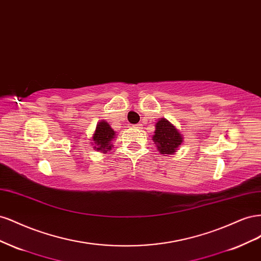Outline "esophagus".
<instances>
[{"mask_svg": "<svg viewBox=\"0 0 261 261\" xmlns=\"http://www.w3.org/2000/svg\"><path fill=\"white\" fill-rule=\"evenodd\" d=\"M133 127H134V128H137V129H139V128H141V124H136V125H134Z\"/></svg>", "mask_w": 261, "mask_h": 261, "instance_id": "1", "label": "esophagus"}]
</instances>
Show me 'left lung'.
Masks as SVG:
<instances>
[{
  "mask_svg": "<svg viewBox=\"0 0 261 261\" xmlns=\"http://www.w3.org/2000/svg\"><path fill=\"white\" fill-rule=\"evenodd\" d=\"M152 140L160 153L173 154L183 143V137L175 126L171 124L167 118H160L155 124Z\"/></svg>",
  "mask_w": 261,
  "mask_h": 261,
  "instance_id": "1",
  "label": "left lung"
}]
</instances>
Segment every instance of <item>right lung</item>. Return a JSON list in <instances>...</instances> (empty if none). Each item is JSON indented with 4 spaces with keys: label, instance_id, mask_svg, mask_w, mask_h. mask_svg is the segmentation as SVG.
<instances>
[{
    "label": "right lung",
    "instance_id": "add662e5",
    "mask_svg": "<svg viewBox=\"0 0 261 261\" xmlns=\"http://www.w3.org/2000/svg\"><path fill=\"white\" fill-rule=\"evenodd\" d=\"M115 134L116 133L106 121L99 122L92 136V140L94 141L93 149L99 150V151H108V150H111V141L115 138Z\"/></svg>",
    "mask_w": 261,
    "mask_h": 261
}]
</instances>
